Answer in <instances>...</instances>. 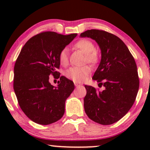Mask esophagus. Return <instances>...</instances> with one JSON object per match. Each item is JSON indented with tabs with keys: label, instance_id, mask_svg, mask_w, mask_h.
Returning <instances> with one entry per match:
<instances>
[{
	"label": "esophagus",
	"instance_id": "34e87169",
	"mask_svg": "<svg viewBox=\"0 0 150 150\" xmlns=\"http://www.w3.org/2000/svg\"><path fill=\"white\" fill-rule=\"evenodd\" d=\"M75 87H80V86H81V85L79 83H77V82H75Z\"/></svg>",
	"mask_w": 150,
	"mask_h": 150
}]
</instances>
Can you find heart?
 I'll return each mask as SVG.
<instances>
[{
	"mask_svg": "<svg viewBox=\"0 0 150 150\" xmlns=\"http://www.w3.org/2000/svg\"><path fill=\"white\" fill-rule=\"evenodd\" d=\"M74 46L80 49L86 54V60L89 63L95 64L98 61V55L95 50L94 44L89 39H82L75 42ZM59 62L62 65H66L68 63V50L63 49L58 56ZM91 69L88 66L72 67L65 72V76L69 80L75 82H82L85 80L87 75L90 73Z\"/></svg>",
	"mask_w": 150,
	"mask_h": 150,
	"instance_id": "heart-1",
	"label": "heart"
}]
</instances>
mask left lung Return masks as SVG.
I'll use <instances>...</instances> for the list:
<instances>
[{"label": "left lung", "instance_id": "left-lung-1", "mask_svg": "<svg viewBox=\"0 0 150 150\" xmlns=\"http://www.w3.org/2000/svg\"><path fill=\"white\" fill-rule=\"evenodd\" d=\"M95 41L101 58L92 79L105 87L102 92L85 85L84 108L87 116L101 125L118 121L135 102L139 89V77L135 59L124 42L114 34L90 30L80 34Z\"/></svg>", "mask_w": 150, "mask_h": 150}]
</instances>
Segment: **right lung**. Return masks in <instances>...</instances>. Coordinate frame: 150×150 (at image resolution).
<instances>
[{"instance_id": "right-lung-1", "label": "right lung", "mask_w": 150, "mask_h": 150, "mask_svg": "<svg viewBox=\"0 0 150 150\" xmlns=\"http://www.w3.org/2000/svg\"><path fill=\"white\" fill-rule=\"evenodd\" d=\"M77 35L54 32L38 34L27 41L17 58L13 88L22 111L34 123L49 125L64 114L65 101L75 85L61 76L55 87L49 82V75L59 78L56 71L60 67L59 53Z\"/></svg>"}]
</instances>
